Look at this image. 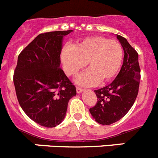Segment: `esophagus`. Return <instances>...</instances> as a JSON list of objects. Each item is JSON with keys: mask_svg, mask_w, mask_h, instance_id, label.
Instances as JSON below:
<instances>
[{"mask_svg": "<svg viewBox=\"0 0 158 158\" xmlns=\"http://www.w3.org/2000/svg\"><path fill=\"white\" fill-rule=\"evenodd\" d=\"M76 89H77V93H81L84 91V89H81V88H80V87H77Z\"/></svg>", "mask_w": 158, "mask_h": 158, "instance_id": "34e87169", "label": "esophagus"}]
</instances>
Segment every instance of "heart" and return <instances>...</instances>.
Returning a JSON list of instances; mask_svg holds the SVG:
<instances>
[{
  "instance_id": "obj_1",
  "label": "heart",
  "mask_w": 158,
  "mask_h": 158,
  "mask_svg": "<svg viewBox=\"0 0 158 158\" xmlns=\"http://www.w3.org/2000/svg\"><path fill=\"white\" fill-rule=\"evenodd\" d=\"M62 62L68 76H74L86 65L89 69L76 79L82 86H93L100 81H110L116 76L122 65L123 50L116 40L100 36L88 37L73 47L62 50Z\"/></svg>"
}]
</instances>
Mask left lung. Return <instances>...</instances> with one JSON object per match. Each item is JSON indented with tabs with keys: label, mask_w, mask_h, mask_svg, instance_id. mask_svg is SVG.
I'll return each mask as SVG.
<instances>
[{
	"label": "left lung",
	"mask_w": 158,
	"mask_h": 158,
	"mask_svg": "<svg viewBox=\"0 0 158 158\" xmlns=\"http://www.w3.org/2000/svg\"><path fill=\"white\" fill-rule=\"evenodd\" d=\"M116 37L124 51L122 68L110 85L95 90L97 103L89 108L93 118L102 125H110L121 119L133 106L139 93V54L125 38L118 35Z\"/></svg>",
	"instance_id": "obj_1"
}]
</instances>
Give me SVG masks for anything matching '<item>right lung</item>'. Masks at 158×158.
Returning a JSON list of instances; mask_svg holds the SVG:
<instances>
[{
	"instance_id": "1",
	"label": "right lung",
	"mask_w": 158,
	"mask_h": 158,
	"mask_svg": "<svg viewBox=\"0 0 158 158\" xmlns=\"http://www.w3.org/2000/svg\"><path fill=\"white\" fill-rule=\"evenodd\" d=\"M72 31L42 33L18 56L13 82L19 104L36 123L54 127L63 120L76 87L60 67L62 40Z\"/></svg>"
}]
</instances>
